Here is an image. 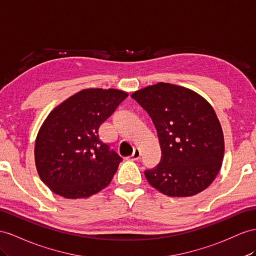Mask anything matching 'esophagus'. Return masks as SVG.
Masks as SVG:
<instances>
[{
    "instance_id": "esophagus-1",
    "label": "esophagus",
    "mask_w": 256,
    "mask_h": 256,
    "mask_svg": "<svg viewBox=\"0 0 256 256\" xmlns=\"http://www.w3.org/2000/svg\"><path fill=\"white\" fill-rule=\"evenodd\" d=\"M140 150L138 148H135L133 154H132V156H130V160L137 161V160H140Z\"/></svg>"
}]
</instances>
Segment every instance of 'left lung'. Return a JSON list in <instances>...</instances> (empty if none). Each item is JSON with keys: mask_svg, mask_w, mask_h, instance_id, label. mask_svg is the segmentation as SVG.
<instances>
[{"mask_svg": "<svg viewBox=\"0 0 256 256\" xmlns=\"http://www.w3.org/2000/svg\"><path fill=\"white\" fill-rule=\"evenodd\" d=\"M154 124L161 160L145 171L168 196H190L212 184L224 158V134L213 107L192 90L159 82L130 95Z\"/></svg>", "mask_w": 256, "mask_h": 256, "instance_id": "left-lung-1", "label": "left lung"}]
</instances>
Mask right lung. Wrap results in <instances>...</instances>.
Returning a JSON list of instances; mask_svg holds the SVG:
<instances>
[{"instance_id": "right-lung-1", "label": "right lung", "mask_w": 256, "mask_h": 256, "mask_svg": "<svg viewBox=\"0 0 256 256\" xmlns=\"http://www.w3.org/2000/svg\"><path fill=\"white\" fill-rule=\"evenodd\" d=\"M128 96L120 90L86 88L50 111L36 135L34 160L52 192L81 199L110 184L122 158L100 138L98 128Z\"/></svg>"}]
</instances>
